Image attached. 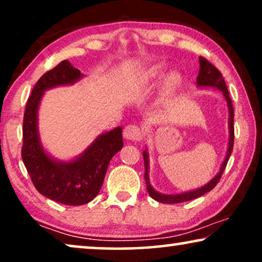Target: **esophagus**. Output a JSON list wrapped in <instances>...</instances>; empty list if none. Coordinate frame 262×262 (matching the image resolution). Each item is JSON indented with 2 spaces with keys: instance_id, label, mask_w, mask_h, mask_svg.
<instances>
[{
  "instance_id": "1",
  "label": "esophagus",
  "mask_w": 262,
  "mask_h": 262,
  "mask_svg": "<svg viewBox=\"0 0 262 262\" xmlns=\"http://www.w3.org/2000/svg\"><path fill=\"white\" fill-rule=\"evenodd\" d=\"M124 137L127 139V141L131 142H138L141 141L142 138V131L137 125H127L126 127L124 128Z\"/></svg>"
}]
</instances>
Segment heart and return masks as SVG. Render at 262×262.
<instances>
[{
    "instance_id": "heart-1",
    "label": "heart",
    "mask_w": 262,
    "mask_h": 262,
    "mask_svg": "<svg viewBox=\"0 0 262 262\" xmlns=\"http://www.w3.org/2000/svg\"><path fill=\"white\" fill-rule=\"evenodd\" d=\"M163 76H164L163 68L161 66H155L144 75V77L141 80V83L143 84V83H148V82L161 80ZM180 83H181V80L178 75H171V76L168 77L167 83H166V91L168 94H171V93L177 91V88L180 85Z\"/></svg>"
}]
</instances>
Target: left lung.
Masks as SVG:
<instances>
[{
  "label": "left lung",
  "mask_w": 262,
  "mask_h": 262,
  "mask_svg": "<svg viewBox=\"0 0 262 262\" xmlns=\"http://www.w3.org/2000/svg\"><path fill=\"white\" fill-rule=\"evenodd\" d=\"M199 63H200V69H199V74L198 77H196V84L199 87H216L222 91L223 93L225 100L228 102V107H229V112H230V118H229V130H230V142H229V148H228V154L227 157H225L223 164H222L220 173H218L216 177H214L212 180H211L209 184L204 187L195 189V191H191V192H186V193H181V194H161V193L156 192L151 186H150L149 182V178H148V154L146 151H143V157H144V166H145V184H146V189H148L150 196L152 199H155L156 202L159 203H163V204H178V203H184V202H188V200L195 199L198 196H202L205 194V193L210 192L211 189H213L216 187V185L220 182L222 174L227 167L228 161L230 159V155L232 152V148H234V137H235V130H234V107H232V101L229 96V92L227 88V84H225L223 75L221 74V71L217 69L213 64H211L209 60L204 57H199Z\"/></svg>",
  "instance_id": "obj_1"
}]
</instances>
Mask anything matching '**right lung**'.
Instances as JSON below:
<instances>
[{"label": "right lung", "mask_w": 262, "mask_h": 262, "mask_svg": "<svg viewBox=\"0 0 262 262\" xmlns=\"http://www.w3.org/2000/svg\"><path fill=\"white\" fill-rule=\"evenodd\" d=\"M81 71L63 60L39 78L27 100L24 114L21 156L34 187L40 194L64 205H83L98 195L110 161L123 148L121 127L101 135L80 159L68 163L52 161L41 149L37 131V112L42 93L73 83Z\"/></svg>", "instance_id": "add662e5"}]
</instances>
